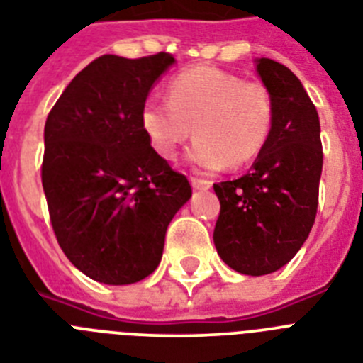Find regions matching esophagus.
Returning a JSON list of instances; mask_svg holds the SVG:
<instances>
[{
  "mask_svg": "<svg viewBox=\"0 0 363 363\" xmlns=\"http://www.w3.org/2000/svg\"><path fill=\"white\" fill-rule=\"evenodd\" d=\"M191 186L194 190H208L212 186V181H207V179H197V177H191Z\"/></svg>",
  "mask_w": 363,
  "mask_h": 363,
  "instance_id": "esophagus-1",
  "label": "esophagus"
}]
</instances>
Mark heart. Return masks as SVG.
<instances>
[{
  "instance_id": "b5f03b06",
  "label": "heart",
  "mask_w": 363,
  "mask_h": 363,
  "mask_svg": "<svg viewBox=\"0 0 363 363\" xmlns=\"http://www.w3.org/2000/svg\"><path fill=\"white\" fill-rule=\"evenodd\" d=\"M167 99H147L140 113L147 140L167 160L190 140L191 126L197 140L190 162L205 172L248 164L272 132L274 99L267 85L216 67L179 72L167 85Z\"/></svg>"
}]
</instances>
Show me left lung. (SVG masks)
<instances>
[{"instance_id": "left-lung-1", "label": "left lung", "mask_w": 363, "mask_h": 363, "mask_svg": "<svg viewBox=\"0 0 363 363\" xmlns=\"http://www.w3.org/2000/svg\"><path fill=\"white\" fill-rule=\"evenodd\" d=\"M255 69L274 99L272 132L246 175L214 184V246L223 263L246 276L276 272L302 248L323 173L319 113L302 82L272 59H257Z\"/></svg>"}]
</instances>
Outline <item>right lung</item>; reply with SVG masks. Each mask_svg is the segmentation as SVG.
Returning a JSON list of instances; mask_svg holds the SVG:
<instances>
[{
    "mask_svg": "<svg viewBox=\"0 0 363 363\" xmlns=\"http://www.w3.org/2000/svg\"><path fill=\"white\" fill-rule=\"evenodd\" d=\"M173 63L164 52L102 55L67 85L44 125L50 222L70 263L100 284H135L155 272L167 225L191 196L140 121L149 91Z\"/></svg>",
    "mask_w": 363,
    "mask_h": 363,
    "instance_id": "obj_1",
    "label": "right lung"
}]
</instances>
